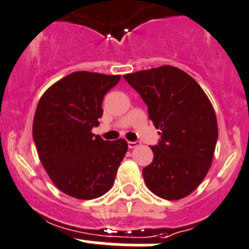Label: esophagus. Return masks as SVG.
<instances>
[{"mask_svg": "<svg viewBox=\"0 0 249 249\" xmlns=\"http://www.w3.org/2000/svg\"><path fill=\"white\" fill-rule=\"evenodd\" d=\"M139 144V142H128V147H129V149H134V147H137Z\"/></svg>", "mask_w": 249, "mask_h": 249, "instance_id": "esophagus-1", "label": "esophagus"}]
</instances>
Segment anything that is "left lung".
<instances>
[{"instance_id": "obj_1", "label": "left lung", "mask_w": 249, "mask_h": 249, "mask_svg": "<svg viewBox=\"0 0 249 249\" xmlns=\"http://www.w3.org/2000/svg\"><path fill=\"white\" fill-rule=\"evenodd\" d=\"M124 77L147 105L161 135L151 146L154 160L142 169L145 184L164 200L186 197L208 173L218 139L208 97L190 75L171 65Z\"/></svg>"}]
</instances>
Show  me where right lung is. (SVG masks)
Masks as SVG:
<instances>
[{
	"label": "right lung",
	"mask_w": 249,
	"mask_h": 249,
	"mask_svg": "<svg viewBox=\"0 0 249 249\" xmlns=\"http://www.w3.org/2000/svg\"><path fill=\"white\" fill-rule=\"evenodd\" d=\"M121 76L76 71L48 88L38 102L33 137L54 185L71 197L92 200L111 189L127 152L124 139L105 142L92 133L103 99Z\"/></svg>",
	"instance_id": "1"
}]
</instances>
